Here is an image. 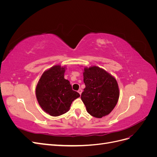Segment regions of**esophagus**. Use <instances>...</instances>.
Returning <instances> with one entry per match:
<instances>
[{
  "label": "esophagus",
  "instance_id": "esophagus-1",
  "mask_svg": "<svg viewBox=\"0 0 157 157\" xmlns=\"http://www.w3.org/2000/svg\"><path fill=\"white\" fill-rule=\"evenodd\" d=\"M82 89H80H80L78 90V92L79 93V94H80V95H81V94H82Z\"/></svg>",
  "mask_w": 157,
  "mask_h": 157
}]
</instances>
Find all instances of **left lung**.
Listing matches in <instances>:
<instances>
[{
  "mask_svg": "<svg viewBox=\"0 0 157 157\" xmlns=\"http://www.w3.org/2000/svg\"><path fill=\"white\" fill-rule=\"evenodd\" d=\"M85 88L81 99L87 112L96 118H102L115 108L119 98L116 79L107 71L96 66L84 69Z\"/></svg>",
  "mask_w": 157,
  "mask_h": 157,
  "instance_id": "8db88e82",
  "label": "left lung"
}]
</instances>
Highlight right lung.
Returning <instances> with one entry per match:
<instances>
[{
	"label": "right lung",
	"mask_w": 157,
	"mask_h": 157,
	"mask_svg": "<svg viewBox=\"0 0 157 157\" xmlns=\"http://www.w3.org/2000/svg\"><path fill=\"white\" fill-rule=\"evenodd\" d=\"M65 67L55 65L42 75L36 87L40 106L50 115L58 117L67 113L71 103L80 94L64 78Z\"/></svg>",
	"instance_id": "obj_1"
}]
</instances>
